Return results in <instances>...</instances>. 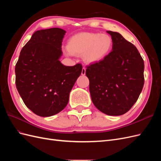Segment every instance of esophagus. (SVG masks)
I'll return each instance as SVG.
<instances>
[{
  "label": "esophagus",
  "instance_id": "esophagus-1",
  "mask_svg": "<svg viewBox=\"0 0 161 161\" xmlns=\"http://www.w3.org/2000/svg\"><path fill=\"white\" fill-rule=\"evenodd\" d=\"M85 73H86V69L85 68H83V69H82V72H81V75H85Z\"/></svg>",
  "mask_w": 161,
  "mask_h": 161
}]
</instances>
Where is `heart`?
Returning <instances> with one entry per match:
<instances>
[{
    "label": "heart",
    "instance_id": "obj_1",
    "mask_svg": "<svg viewBox=\"0 0 161 161\" xmlns=\"http://www.w3.org/2000/svg\"><path fill=\"white\" fill-rule=\"evenodd\" d=\"M113 40L109 35L100 33H80L72 36L68 42L69 54L82 55L85 62L94 64L109 55Z\"/></svg>",
    "mask_w": 161,
    "mask_h": 161
}]
</instances>
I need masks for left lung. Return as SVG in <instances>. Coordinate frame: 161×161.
<instances>
[{"label":"left lung","mask_w":161,"mask_h":161,"mask_svg":"<svg viewBox=\"0 0 161 161\" xmlns=\"http://www.w3.org/2000/svg\"><path fill=\"white\" fill-rule=\"evenodd\" d=\"M112 51L104 60L86 67L92 103L108 115L128 112L142 90L144 63L137 48L118 32L108 31Z\"/></svg>","instance_id":"8db88e82"}]
</instances>
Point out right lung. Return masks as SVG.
Listing matches in <instances>:
<instances>
[{
  "instance_id": "obj_1",
  "label": "right lung",
  "mask_w": 161,
  "mask_h": 161,
  "mask_svg": "<svg viewBox=\"0 0 161 161\" xmlns=\"http://www.w3.org/2000/svg\"><path fill=\"white\" fill-rule=\"evenodd\" d=\"M66 31L50 28L34 32L15 66V84L24 103L34 114L50 117L69 103V94L82 66L62 64V42Z\"/></svg>"
}]
</instances>
